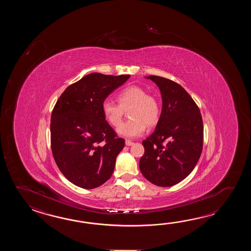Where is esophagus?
<instances>
[{
    "label": "esophagus",
    "mask_w": 251,
    "mask_h": 251,
    "mask_svg": "<svg viewBox=\"0 0 251 251\" xmlns=\"http://www.w3.org/2000/svg\"><path fill=\"white\" fill-rule=\"evenodd\" d=\"M133 142H131V141H129V140L126 141V146H131V145H133Z\"/></svg>",
    "instance_id": "34e87169"
}]
</instances>
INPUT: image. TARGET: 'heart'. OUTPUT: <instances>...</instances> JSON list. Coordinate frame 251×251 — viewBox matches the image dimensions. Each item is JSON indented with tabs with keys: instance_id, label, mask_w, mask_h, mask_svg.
<instances>
[{
	"instance_id": "1",
	"label": "heart",
	"mask_w": 251,
	"mask_h": 251,
	"mask_svg": "<svg viewBox=\"0 0 251 251\" xmlns=\"http://www.w3.org/2000/svg\"><path fill=\"white\" fill-rule=\"evenodd\" d=\"M118 103L105 100L102 102V113L107 122L117 126L121 123L125 110L129 109L130 121L119 125L117 132L120 135L134 138L144 133L146 126H155L160 115V103L152 95L140 86H128L119 91Z\"/></svg>"
}]
</instances>
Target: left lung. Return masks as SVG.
<instances>
[{
    "instance_id": "8db88e82",
    "label": "left lung",
    "mask_w": 251,
    "mask_h": 251,
    "mask_svg": "<svg viewBox=\"0 0 251 251\" xmlns=\"http://www.w3.org/2000/svg\"><path fill=\"white\" fill-rule=\"evenodd\" d=\"M159 87L162 108L154 132L144 140L140 171L151 183L171 187L195 169L203 150L200 110L186 90L160 76L145 77Z\"/></svg>"
}]
</instances>
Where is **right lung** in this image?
Returning a JSON list of instances; mask_svg holds the SVG:
<instances>
[{
	"label": "right lung",
	"mask_w": 251,
	"mask_h": 251,
	"mask_svg": "<svg viewBox=\"0 0 251 251\" xmlns=\"http://www.w3.org/2000/svg\"><path fill=\"white\" fill-rule=\"evenodd\" d=\"M130 75L93 73L66 88L53 107L50 132L53 159L77 187L91 189L112 176L125 140L106 121L102 102Z\"/></svg>",
	"instance_id": "obj_1"
}]
</instances>
